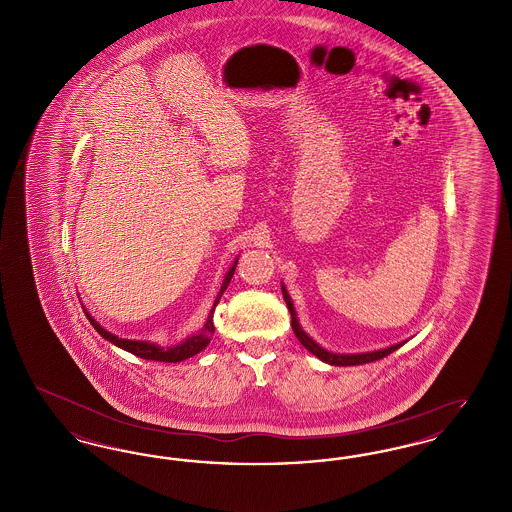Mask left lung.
Returning a JSON list of instances; mask_svg holds the SVG:
<instances>
[{
    "label": "left lung",
    "instance_id": "1",
    "mask_svg": "<svg viewBox=\"0 0 512 512\" xmlns=\"http://www.w3.org/2000/svg\"><path fill=\"white\" fill-rule=\"evenodd\" d=\"M282 295H284V301L290 309V315H292V328L293 334L297 336V340L301 341V345L311 351L315 357H318L322 363H328L332 366H355V365H366V363H374L378 359H384L388 357L390 353H393L395 349H399L401 345H405L407 341H399V343H393L390 347H384V349H376V351H365V353H334V351H328L324 349L320 343L313 340L299 324V318L295 313V307H293L292 297L286 290V286L282 284Z\"/></svg>",
    "mask_w": 512,
    "mask_h": 512
}]
</instances>
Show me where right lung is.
Masks as SVG:
<instances>
[{
  "instance_id": "add662e5",
  "label": "right lung",
  "mask_w": 512,
  "mask_h": 512,
  "mask_svg": "<svg viewBox=\"0 0 512 512\" xmlns=\"http://www.w3.org/2000/svg\"><path fill=\"white\" fill-rule=\"evenodd\" d=\"M236 265H238V259L232 263V267L228 268V272L224 274V280H222V286H220L219 295H217V299H215V303H213V309H211L209 317H207V320H205V324H203L201 332H197V334H194V336H188L186 340L180 341V343H176V345H171V347H161L159 343H153V341L124 340V338H119V336H115V334L107 332V330H105V328L99 324L98 320L92 317V315H90L86 309H84V313H86V317H88V320H90V324L96 328V332L101 334V338H105V340L111 341L113 345L121 347V349H124V351L132 353V355H136V357H142V359H146V361H159V363H180V361H186V359L194 357V355H197L199 351H203V349H205V347L211 343L213 332H215V324H213V313H215V307L219 305L222 293L226 292V288H228V284H230V280H232V276H234Z\"/></svg>"
}]
</instances>
